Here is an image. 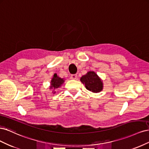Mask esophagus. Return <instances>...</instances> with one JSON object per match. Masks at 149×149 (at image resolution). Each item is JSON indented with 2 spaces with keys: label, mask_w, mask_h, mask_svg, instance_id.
Listing matches in <instances>:
<instances>
[{
  "label": "esophagus",
  "mask_w": 149,
  "mask_h": 149,
  "mask_svg": "<svg viewBox=\"0 0 149 149\" xmlns=\"http://www.w3.org/2000/svg\"><path fill=\"white\" fill-rule=\"evenodd\" d=\"M77 74H71V76H70V78L72 79H76V78H77Z\"/></svg>",
  "instance_id": "34e87169"
}]
</instances>
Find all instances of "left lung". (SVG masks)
I'll use <instances>...</instances> for the list:
<instances>
[{
  "label": "left lung",
  "mask_w": 149,
  "mask_h": 149,
  "mask_svg": "<svg viewBox=\"0 0 149 149\" xmlns=\"http://www.w3.org/2000/svg\"><path fill=\"white\" fill-rule=\"evenodd\" d=\"M80 81L84 84L86 88L93 93H99L102 89V82L94 71H89L83 75Z\"/></svg>",
  "instance_id": "left-lung-1"
}]
</instances>
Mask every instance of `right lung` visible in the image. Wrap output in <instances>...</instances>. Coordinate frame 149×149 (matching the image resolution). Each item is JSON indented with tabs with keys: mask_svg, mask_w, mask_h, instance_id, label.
<instances>
[{
	"mask_svg": "<svg viewBox=\"0 0 149 149\" xmlns=\"http://www.w3.org/2000/svg\"><path fill=\"white\" fill-rule=\"evenodd\" d=\"M51 82H52V83H51L50 88L56 89V88H58V87L61 86V85L63 83L64 80H63V79H61L60 77L57 76L56 74H55L53 76V78Z\"/></svg>",
	"mask_w": 149,
	"mask_h": 149,
	"instance_id": "obj_1",
	"label": "right lung"
}]
</instances>
